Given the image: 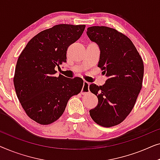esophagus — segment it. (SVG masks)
Here are the masks:
<instances>
[{"label": "esophagus", "mask_w": 160, "mask_h": 160, "mask_svg": "<svg viewBox=\"0 0 160 160\" xmlns=\"http://www.w3.org/2000/svg\"><path fill=\"white\" fill-rule=\"evenodd\" d=\"M89 82H86V81H84V84H83V87L82 89V92H81L82 95H85V94L89 92Z\"/></svg>", "instance_id": "34e87169"}]
</instances>
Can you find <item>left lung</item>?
I'll return each mask as SVG.
<instances>
[{"label":"left lung","mask_w":160,"mask_h":160,"mask_svg":"<svg viewBox=\"0 0 160 160\" xmlns=\"http://www.w3.org/2000/svg\"><path fill=\"white\" fill-rule=\"evenodd\" d=\"M89 39L99 47L98 67L108 79L102 86L89 85L98 103L89 111L94 122L105 128L117 125L131 112L142 87L143 62L130 39L113 28H87Z\"/></svg>","instance_id":"1"}]
</instances>
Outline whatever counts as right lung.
<instances>
[{"mask_svg": "<svg viewBox=\"0 0 160 160\" xmlns=\"http://www.w3.org/2000/svg\"><path fill=\"white\" fill-rule=\"evenodd\" d=\"M84 25H54L35 36L17 60L14 84L17 98L30 119L41 124L55 122L68 101L82 90V78L54 76L66 62L68 47L80 38Z\"/></svg>", "mask_w": 160, "mask_h": 160, "instance_id": "1", "label": "right lung"}]
</instances>
